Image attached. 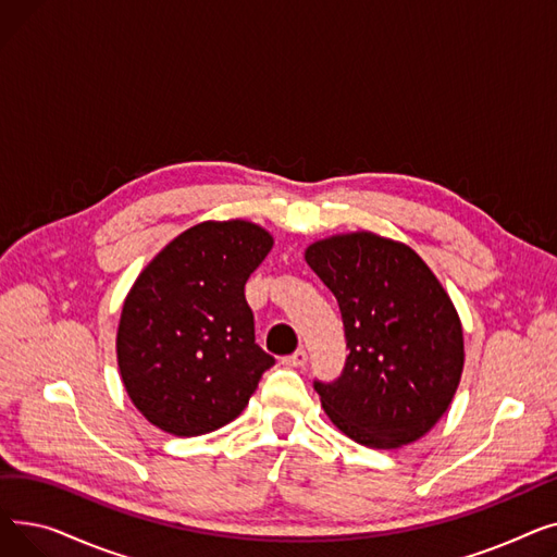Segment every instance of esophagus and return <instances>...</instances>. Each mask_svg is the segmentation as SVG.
I'll use <instances>...</instances> for the list:
<instances>
[{
	"instance_id": "1",
	"label": "esophagus",
	"mask_w": 557,
	"mask_h": 557,
	"mask_svg": "<svg viewBox=\"0 0 557 557\" xmlns=\"http://www.w3.org/2000/svg\"><path fill=\"white\" fill-rule=\"evenodd\" d=\"M307 359H309V355H307V349H296V352L294 355H290V357H286L284 359V363L286 366H294V368H302V366H307Z\"/></svg>"
}]
</instances>
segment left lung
Segmentation results:
<instances>
[{
  "mask_svg": "<svg viewBox=\"0 0 557 557\" xmlns=\"http://www.w3.org/2000/svg\"><path fill=\"white\" fill-rule=\"evenodd\" d=\"M311 271L338 300L349 357L313 388L355 443L395 449L445 416L462 372V327L441 282L404 244L372 232L307 248Z\"/></svg>",
  "mask_w": 557,
  "mask_h": 557,
  "instance_id": "obj_1",
  "label": "left lung"
}]
</instances>
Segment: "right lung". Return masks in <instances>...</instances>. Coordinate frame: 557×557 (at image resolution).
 Instances as JSON below:
<instances>
[{
  "label": "right lung",
  "mask_w": 557,
  "mask_h": 557,
  "mask_svg": "<svg viewBox=\"0 0 557 557\" xmlns=\"http://www.w3.org/2000/svg\"><path fill=\"white\" fill-rule=\"evenodd\" d=\"M273 248L248 221L200 223L141 271L124 302L116 359L137 411L173 435H202L248 406L275 359L255 343L244 286Z\"/></svg>",
  "instance_id": "right-lung-1"
}]
</instances>
